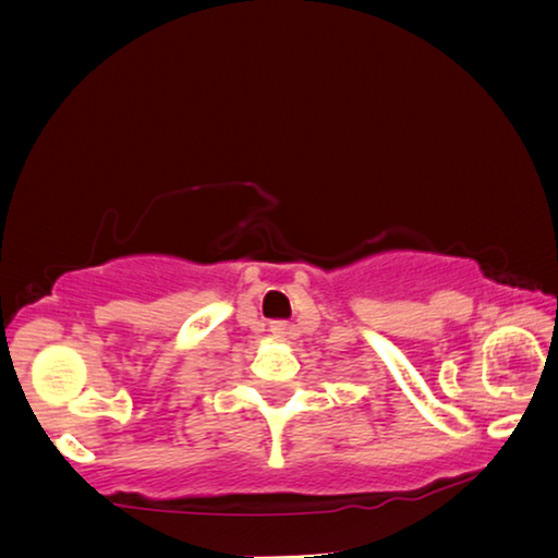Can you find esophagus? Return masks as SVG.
<instances>
[{"mask_svg": "<svg viewBox=\"0 0 558 558\" xmlns=\"http://www.w3.org/2000/svg\"><path fill=\"white\" fill-rule=\"evenodd\" d=\"M270 332L276 335V337H280V339H286V337L292 335V327L288 323H272L270 325Z\"/></svg>", "mask_w": 558, "mask_h": 558, "instance_id": "34e87169", "label": "esophagus"}]
</instances>
